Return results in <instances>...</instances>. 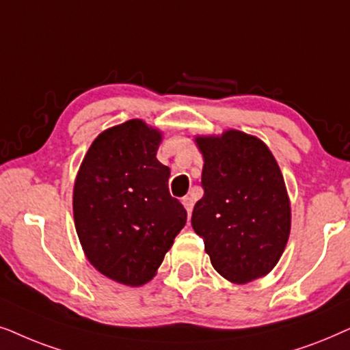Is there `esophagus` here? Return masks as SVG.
I'll return each mask as SVG.
<instances>
[{"label": "esophagus", "instance_id": "obj_1", "mask_svg": "<svg viewBox=\"0 0 350 350\" xmlns=\"http://www.w3.org/2000/svg\"><path fill=\"white\" fill-rule=\"evenodd\" d=\"M183 204H184V208L187 209V213H189V216H190V214H192V209H193V198L192 197H184L183 198Z\"/></svg>", "mask_w": 350, "mask_h": 350}]
</instances>
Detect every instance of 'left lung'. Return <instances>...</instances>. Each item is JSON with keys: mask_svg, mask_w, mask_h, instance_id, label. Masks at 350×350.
<instances>
[{"mask_svg": "<svg viewBox=\"0 0 350 350\" xmlns=\"http://www.w3.org/2000/svg\"><path fill=\"white\" fill-rule=\"evenodd\" d=\"M204 195L192 227L217 273L237 285L265 277L291 230V203L280 166L259 137L239 129L195 136Z\"/></svg>", "mask_w": 350, "mask_h": 350, "instance_id": "obj_1", "label": "left lung"}]
</instances>
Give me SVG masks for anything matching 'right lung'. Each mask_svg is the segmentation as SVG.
Here are the masks:
<instances>
[{
    "instance_id": "add662e5",
    "label": "right lung",
    "mask_w": 350,
    "mask_h": 350,
    "mask_svg": "<svg viewBox=\"0 0 350 350\" xmlns=\"http://www.w3.org/2000/svg\"><path fill=\"white\" fill-rule=\"evenodd\" d=\"M160 129L134 118L102 131L73 185V219L83 253L102 275L142 286L157 275L187 221L157 160Z\"/></svg>"
}]
</instances>
